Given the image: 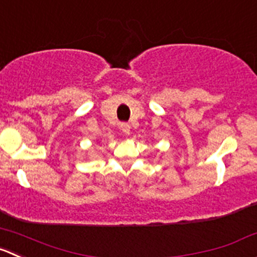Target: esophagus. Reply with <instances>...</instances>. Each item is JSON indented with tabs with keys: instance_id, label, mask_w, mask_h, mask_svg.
<instances>
[{
	"instance_id": "esophagus-1",
	"label": "esophagus",
	"mask_w": 257,
	"mask_h": 257,
	"mask_svg": "<svg viewBox=\"0 0 257 257\" xmlns=\"http://www.w3.org/2000/svg\"><path fill=\"white\" fill-rule=\"evenodd\" d=\"M119 128H120V131L123 132L124 134L131 133V125H129L128 123H121L120 125H119Z\"/></svg>"
}]
</instances>
